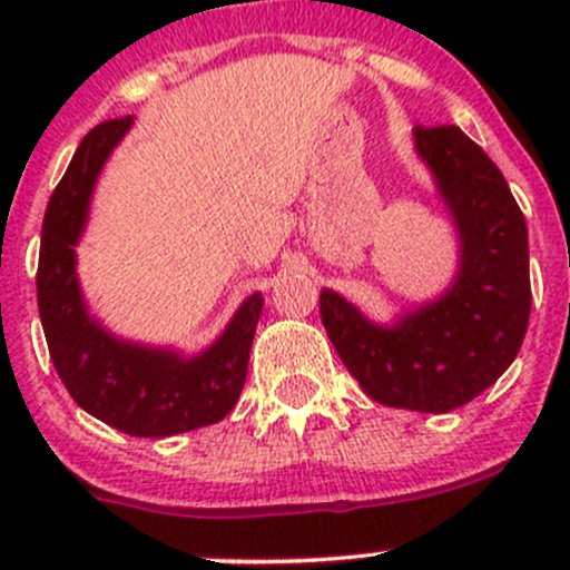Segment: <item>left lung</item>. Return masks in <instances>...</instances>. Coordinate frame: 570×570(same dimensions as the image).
Instances as JSON below:
<instances>
[{"mask_svg": "<svg viewBox=\"0 0 570 570\" xmlns=\"http://www.w3.org/2000/svg\"><path fill=\"white\" fill-rule=\"evenodd\" d=\"M458 232V273L435 301L370 320L338 292H320V314L338 358L372 400L444 413L504 375L530 322L527 223L502 170L458 126L413 129Z\"/></svg>", "mask_w": 570, "mask_h": 570, "instance_id": "8db88e82", "label": "left lung"}]
</instances>
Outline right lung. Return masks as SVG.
<instances>
[{
    "mask_svg": "<svg viewBox=\"0 0 570 570\" xmlns=\"http://www.w3.org/2000/svg\"><path fill=\"white\" fill-rule=\"evenodd\" d=\"M131 120L115 118L90 129L51 193L40 232L38 312L51 364L82 411L126 435L168 439L220 422L237 405L264 297L253 292L226 331L195 355L126 342L88 312L77 245L101 168Z\"/></svg>",
    "mask_w": 570,
    "mask_h": 570,
    "instance_id": "obj_1",
    "label": "right lung"
}]
</instances>
